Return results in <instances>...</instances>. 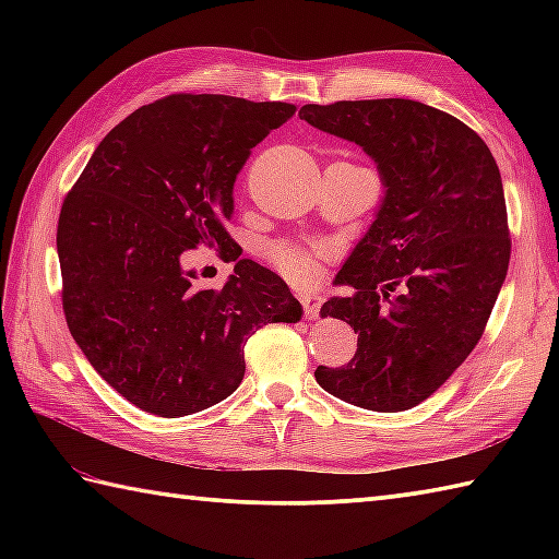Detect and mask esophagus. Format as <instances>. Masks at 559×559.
<instances>
[{
    "label": "esophagus",
    "mask_w": 559,
    "mask_h": 559,
    "mask_svg": "<svg viewBox=\"0 0 559 559\" xmlns=\"http://www.w3.org/2000/svg\"><path fill=\"white\" fill-rule=\"evenodd\" d=\"M298 300L305 307V317L307 319H317L319 310H322V295L312 293V290H298Z\"/></svg>",
    "instance_id": "obj_1"
}]
</instances>
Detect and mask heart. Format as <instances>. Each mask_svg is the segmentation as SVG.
I'll list each match as a JSON object with an SVG mask.
<instances>
[{
  "label": "heart",
  "mask_w": 559,
  "mask_h": 559,
  "mask_svg": "<svg viewBox=\"0 0 559 559\" xmlns=\"http://www.w3.org/2000/svg\"><path fill=\"white\" fill-rule=\"evenodd\" d=\"M271 261L295 283H307L317 278V271H319L317 259L312 254L302 252L298 247L276 245L271 249Z\"/></svg>",
  "instance_id": "b5f03b06"
}]
</instances>
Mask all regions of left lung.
I'll return each instance as SVG.
<instances>
[{"mask_svg":"<svg viewBox=\"0 0 559 559\" xmlns=\"http://www.w3.org/2000/svg\"><path fill=\"white\" fill-rule=\"evenodd\" d=\"M300 120L358 144L384 187L334 281L353 295L322 305V317L353 326L358 350L314 377L353 406L408 411L476 348L507 278L500 168L471 127L418 100L305 105Z\"/></svg>","mask_w":559,"mask_h":559,"instance_id":"obj_1","label":"left lung"}]
</instances>
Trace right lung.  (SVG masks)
Segmentation results:
<instances>
[{"instance_id": "1", "label": "right lung", "mask_w": 559, "mask_h": 559, "mask_svg": "<svg viewBox=\"0 0 559 559\" xmlns=\"http://www.w3.org/2000/svg\"><path fill=\"white\" fill-rule=\"evenodd\" d=\"M293 115L290 103L177 93L117 124L67 194L57 225L67 324L136 408L160 418L211 408L240 386L257 329L300 322L286 281L240 259L225 230L249 153ZM197 243L236 261L221 292L193 288Z\"/></svg>"}]
</instances>
